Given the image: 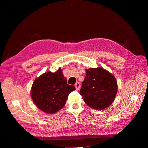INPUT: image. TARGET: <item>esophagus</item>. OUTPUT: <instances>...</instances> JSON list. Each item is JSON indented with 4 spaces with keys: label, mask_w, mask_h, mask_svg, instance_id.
<instances>
[{
    "label": "esophagus",
    "mask_w": 148,
    "mask_h": 148,
    "mask_svg": "<svg viewBox=\"0 0 148 148\" xmlns=\"http://www.w3.org/2000/svg\"><path fill=\"white\" fill-rule=\"evenodd\" d=\"M75 88H76V89H77V90H78V89L80 88V83H79V82H77V83H76V84H75Z\"/></svg>",
    "instance_id": "obj_1"
}]
</instances>
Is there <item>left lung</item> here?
I'll return each instance as SVG.
<instances>
[{
	"instance_id": "1",
	"label": "left lung",
	"mask_w": 148,
	"mask_h": 148,
	"mask_svg": "<svg viewBox=\"0 0 148 148\" xmlns=\"http://www.w3.org/2000/svg\"><path fill=\"white\" fill-rule=\"evenodd\" d=\"M80 95L86 104L96 110H103L113 102L117 92L114 76L102 68L86 70Z\"/></svg>"
}]
</instances>
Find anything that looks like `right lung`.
Returning <instances> with one entry per match:
<instances>
[{
    "mask_svg": "<svg viewBox=\"0 0 148 148\" xmlns=\"http://www.w3.org/2000/svg\"><path fill=\"white\" fill-rule=\"evenodd\" d=\"M75 89L73 85L67 84L59 69L54 73L49 71L36 79L31 95L39 109L48 114H53L65 106L69 94Z\"/></svg>",
    "mask_w": 148,
    "mask_h": 148,
    "instance_id": "1",
    "label": "right lung"
}]
</instances>
